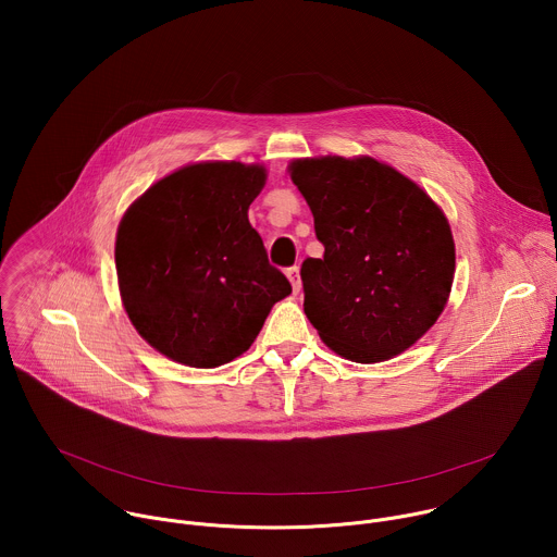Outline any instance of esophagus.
<instances>
[{
	"instance_id": "34e87169",
	"label": "esophagus",
	"mask_w": 557,
	"mask_h": 557,
	"mask_svg": "<svg viewBox=\"0 0 557 557\" xmlns=\"http://www.w3.org/2000/svg\"><path fill=\"white\" fill-rule=\"evenodd\" d=\"M286 277L290 280V286H293V290L295 293H299L301 290V280H299V269L297 267H290L288 271H286Z\"/></svg>"
}]
</instances>
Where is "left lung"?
Returning <instances> with one entry per match:
<instances>
[{
	"label": "left lung",
	"instance_id": "left-lung-1",
	"mask_svg": "<svg viewBox=\"0 0 557 557\" xmlns=\"http://www.w3.org/2000/svg\"><path fill=\"white\" fill-rule=\"evenodd\" d=\"M324 258L301 264L304 312L322 342L357 363L392 359L443 312L456 269L449 222L410 178L370 156L299 158Z\"/></svg>",
	"mask_w": 557,
	"mask_h": 557
}]
</instances>
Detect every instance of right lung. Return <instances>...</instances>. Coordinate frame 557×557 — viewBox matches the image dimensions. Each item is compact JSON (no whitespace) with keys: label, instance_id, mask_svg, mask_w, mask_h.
<instances>
[{"label":"right lung","instance_id":"right-lung-1","mask_svg":"<svg viewBox=\"0 0 557 557\" xmlns=\"http://www.w3.org/2000/svg\"><path fill=\"white\" fill-rule=\"evenodd\" d=\"M264 183L262 165L194 163L125 211L114 249L121 299L138 335L172 361H233L290 295L249 222Z\"/></svg>","mask_w":557,"mask_h":557}]
</instances>
